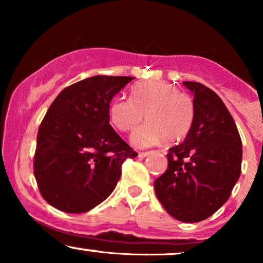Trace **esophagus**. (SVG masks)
Segmentation results:
<instances>
[{
    "instance_id": "esophagus-1",
    "label": "esophagus",
    "mask_w": 263,
    "mask_h": 263,
    "mask_svg": "<svg viewBox=\"0 0 263 263\" xmlns=\"http://www.w3.org/2000/svg\"><path fill=\"white\" fill-rule=\"evenodd\" d=\"M149 155H151V152H138V157H147Z\"/></svg>"
}]
</instances>
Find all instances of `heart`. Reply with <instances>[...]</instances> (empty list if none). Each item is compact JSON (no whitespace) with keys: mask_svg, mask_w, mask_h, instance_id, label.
I'll use <instances>...</instances> for the list:
<instances>
[{"mask_svg":"<svg viewBox=\"0 0 263 263\" xmlns=\"http://www.w3.org/2000/svg\"><path fill=\"white\" fill-rule=\"evenodd\" d=\"M148 122L132 135L137 147L155 146L163 140L177 143L189 135L194 123V101L168 81H148L132 89V99H114L110 119L120 131L131 132L144 119Z\"/></svg>","mask_w":263,"mask_h":263,"instance_id":"1","label":"heart"}]
</instances>
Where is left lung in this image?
<instances>
[{
    "label": "left lung",
    "mask_w": 263,
    "mask_h": 263,
    "mask_svg": "<svg viewBox=\"0 0 263 263\" xmlns=\"http://www.w3.org/2000/svg\"><path fill=\"white\" fill-rule=\"evenodd\" d=\"M194 95L193 127L168 152V168L155 180L165 211L183 222L213 215L230 198L241 173L242 143L221 99L195 81H183Z\"/></svg>",
    "instance_id": "obj_1"
}]
</instances>
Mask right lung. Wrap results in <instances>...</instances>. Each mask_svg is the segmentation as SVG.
I'll return each mask as SVG.
<instances>
[{
  "instance_id": "right-lung-1",
  "label": "right lung",
  "mask_w": 263,
  "mask_h": 263,
  "mask_svg": "<svg viewBox=\"0 0 263 263\" xmlns=\"http://www.w3.org/2000/svg\"><path fill=\"white\" fill-rule=\"evenodd\" d=\"M135 78L96 75L65 87L38 129L34 177L47 203L91 210L114 192L122 163L137 153L110 125V102Z\"/></svg>"
}]
</instances>
